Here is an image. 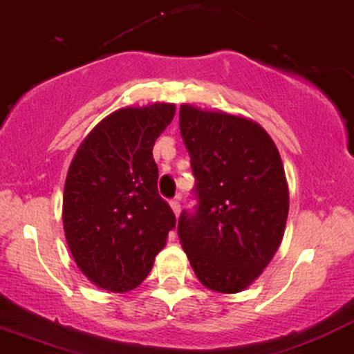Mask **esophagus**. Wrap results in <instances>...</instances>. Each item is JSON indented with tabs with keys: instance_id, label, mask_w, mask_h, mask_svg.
<instances>
[{
	"instance_id": "34e87169",
	"label": "esophagus",
	"mask_w": 354,
	"mask_h": 354,
	"mask_svg": "<svg viewBox=\"0 0 354 354\" xmlns=\"http://www.w3.org/2000/svg\"><path fill=\"white\" fill-rule=\"evenodd\" d=\"M169 205H171V208H173V212H174V215H180V212H181V205H180V200H178V198H174V200H171L169 201Z\"/></svg>"
}]
</instances>
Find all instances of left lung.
<instances>
[{"mask_svg": "<svg viewBox=\"0 0 354 354\" xmlns=\"http://www.w3.org/2000/svg\"><path fill=\"white\" fill-rule=\"evenodd\" d=\"M180 131L198 200L195 212L181 213L180 242L201 284L242 292L284 236L289 189L281 154L260 124L227 112L183 104Z\"/></svg>", "mask_w": 354, "mask_h": 354, "instance_id": "1", "label": "left lung"}]
</instances>
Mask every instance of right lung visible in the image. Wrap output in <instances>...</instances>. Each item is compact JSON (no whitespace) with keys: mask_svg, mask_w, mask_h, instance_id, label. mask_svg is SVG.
Returning <instances> with one entry per match:
<instances>
[{"mask_svg":"<svg viewBox=\"0 0 354 354\" xmlns=\"http://www.w3.org/2000/svg\"><path fill=\"white\" fill-rule=\"evenodd\" d=\"M174 104L122 107L87 134L64 189V230L85 277L127 292L153 269L176 216L158 193L153 147L174 118Z\"/></svg>","mask_w":354,"mask_h":354,"instance_id":"right-lung-1","label":"right lung"}]
</instances>
